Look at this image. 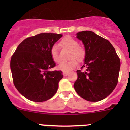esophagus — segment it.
<instances>
[{"instance_id": "esophagus-1", "label": "esophagus", "mask_w": 130, "mask_h": 130, "mask_svg": "<svg viewBox=\"0 0 130 130\" xmlns=\"http://www.w3.org/2000/svg\"><path fill=\"white\" fill-rule=\"evenodd\" d=\"M68 74H69V73H68V72H63V75L64 77H66V76H67Z\"/></svg>"}]
</instances>
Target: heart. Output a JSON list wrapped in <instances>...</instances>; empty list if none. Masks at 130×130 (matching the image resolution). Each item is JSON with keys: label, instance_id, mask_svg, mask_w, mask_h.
<instances>
[{"label": "heart", "instance_id": "b5f03b06", "mask_svg": "<svg viewBox=\"0 0 130 130\" xmlns=\"http://www.w3.org/2000/svg\"><path fill=\"white\" fill-rule=\"evenodd\" d=\"M78 42L70 36H66L61 40L60 46L62 48L70 50L69 55V61L62 62L59 64L57 69L63 72H69L77 67V62H82L86 57V51L84 48L78 46ZM51 57L55 63L60 62V57L58 53L57 48L54 46L50 51Z\"/></svg>", "mask_w": 130, "mask_h": 130}]
</instances>
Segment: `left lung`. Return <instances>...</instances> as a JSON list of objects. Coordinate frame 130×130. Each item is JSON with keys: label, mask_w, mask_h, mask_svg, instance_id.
<instances>
[{"label": "left lung", "mask_w": 130, "mask_h": 130, "mask_svg": "<svg viewBox=\"0 0 130 130\" xmlns=\"http://www.w3.org/2000/svg\"><path fill=\"white\" fill-rule=\"evenodd\" d=\"M84 45L86 57L81 69L77 71L73 87L83 99L98 102L105 99L115 89L118 80L120 60L108 40L90 31L77 33Z\"/></svg>", "instance_id": "obj_1"}]
</instances>
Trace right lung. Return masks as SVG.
<instances>
[{"instance_id":"right-lung-1","label":"right lung","mask_w":130,"mask_h":130,"mask_svg":"<svg viewBox=\"0 0 130 130\" xmlns=\"http://www.w3.org/2000/svg\"><path fill=\"white\" fill-rule=\"evenodd\" d=\"M62 37L60 34L40 33L27 38L17 48L10 60L14 86L26 99L43 102L57 92L62 71H50L55 66L50 51Z\"/></svg>"}]
</instances>
